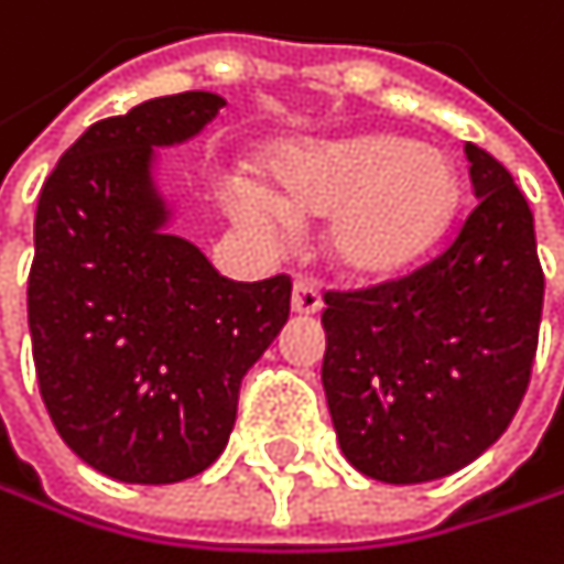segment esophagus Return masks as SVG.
I'll use <instances>...</instances> for the list:
<instances>
[{
  "instance_id": "esophagus-1",
  "label": "esophagus",
  "mask_w": 564,
  "mask_h": 564,
  "mask_svg": "<svg viewBox=\"0 0 564 564\" xmlns=\"http://www.w3.org/2000/svg\"><path fill=\"white\" fill-rule=\"evenodd\" d=\"M321 307H324V301H321V294H317V288L311 284V280H294V294H291V311L294 314H301V317H314V314H321Z\"/></svg>"
}]
</instances>
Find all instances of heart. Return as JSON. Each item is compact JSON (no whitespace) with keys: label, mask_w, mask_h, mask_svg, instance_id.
<instances>
[{"label":"heart","mask_w":564,"mask_h":564,"mask_svg":"<svg viewBox=\"0 0 564 564\" xmlns=\"http://www.w3.org/2000/svg\"><path fill=\"white\" fill-rule=\"evenodd\" d=\"M270 197L230 194L247 230L276 240L291 214H329L327 253L354 276H393L420 263L459 207V174L443 148L403 134H350L284 148L267 167Z\"/></svg>","instance_id":"b5f03b06"}]
</instances>
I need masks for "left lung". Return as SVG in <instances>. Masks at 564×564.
Returning a JSON list of instances; mask_svg holds the SVG:
<instances>
[{
  "instance_id": "1",
  "label": "left lung",
  "mask_w": 564,
  "mask_h": 564,
  "mask_svg": "<svg viewBox=\"0 0 564 564\" xmlns=\"http://www.w3.org/2000/svg\"><path fill=\"white\" fill-rule=\"evenodd\" d=\"M479 204L403 280L327 294L324 393L337 443L377 482L459 473L512 423L539 347L545 276L512 174L466 141Z\"/></svg>"
}]
</instances>
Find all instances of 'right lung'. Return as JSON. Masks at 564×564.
Listing matches in <instances>:
<instances>
[{"label":"right lung","instance_id":"obj_1","mask_svg":"<svg viewBox=\"0 0 564 564\" xmlns=\"http://www.w3.org/2000/svg\"><path fill=\"white\" fill-rule=\"evenodd\" d=\"M224 108L181 91L95 121L39 194L29 334L65 446L118 482L204 473L227 446L243 373L291 317V280L237 284L177 237L158 148Z\"/></svg>","mask_w":564,"mask_h":564}]
</instances>
